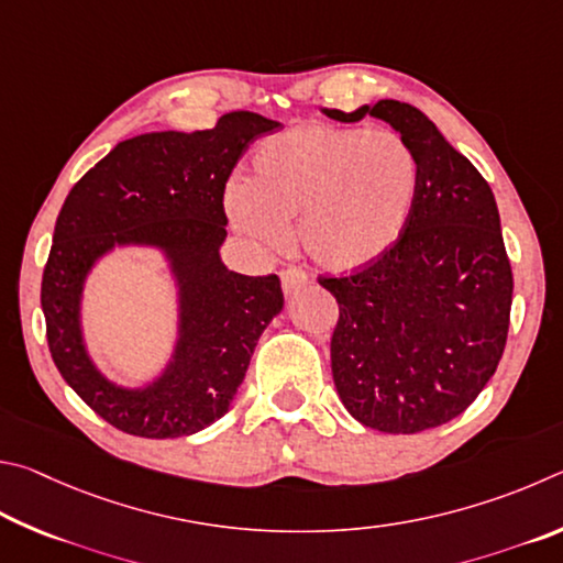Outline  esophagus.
<instances>
[{
	"label": "esophagus",
	"instance_id": "esophagus-1",
	"mask_svg": "<svg viewBox=\"0 0 563 563\" xmlns=\"http://www.w3.org/2000/svg\"><path fill=\"white\" fill-rule=\"evenodd\" d=\"M311 284V279L301 269H287L282 272V291L284 297H294V294L303 291Z\"/></svg>",
	"mask_w": 563,
	"mask_h": 563
}]
</instances>
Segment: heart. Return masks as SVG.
I'll return each instance as SVG.
<instances>
[{
    "label": "heart",
    "mask_w": 563,
    "mask_h": 563,
    "mask_svg": "<svg viewBox=\"0 0 563 563\" xmlns=\"http://www.w3.org/2000/svg\"><path fill=\"white\" fill-rule=\"evenodd\" d=\"M418 195V163L398 133L307 121L256 147L250 180L227 190L234 230L279 246L297 242L333 274H353L393 250Z\"/></svg>",
    "instance_id": "1"
}]
</instances>
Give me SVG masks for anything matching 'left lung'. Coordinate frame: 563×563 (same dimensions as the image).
Here are the masks:
<instances>
[{"label": "left lung", "instance_id": "obj_1", "mask_svg": "<svg viewBox=\"0 0 563 563\" xmlns=\"http://www.w3.org/2000/svg\"><path fill=\"white\" fill-rule=\"evenodd\" d=\"M373 115L400 133L418 163V195L388 254L319 284L339 301L331 371L361 426L412 435L465 412L505 353L511 266L485 177L416 106L383 101L343 113Z\"/></svg>", "mask_w": 563, "mask_h": 563}]
</instances>
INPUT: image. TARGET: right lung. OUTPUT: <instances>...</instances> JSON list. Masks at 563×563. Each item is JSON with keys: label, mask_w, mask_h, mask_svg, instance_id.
<instances>
[{"label": "right lung", "mask_w": 563, "mask_h": 563, "mask_svg": "<svg viewBox=\"0 0 563 563\" xmlns=\"http://www.w3.org/2000/svg\"><path fill=\"white\" fill-rule=\"evenodd\" d=\"M279 125L224 113L210 131H157L118 143L78 180L58 212L42 279L48 351L88 408L137 438H185L220 420L242 386L256 341L284 309L279 276L227 269L224 185L256 135ZM115 245L164 254L178 289V336L166 368L121 387L85 346L87 274Z\"/></svg>", "instance_id": "add662e5"}]
</instances>
